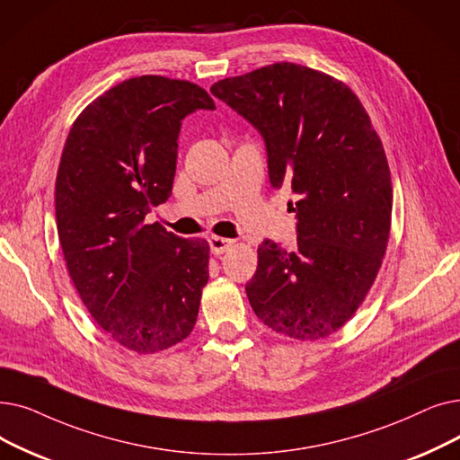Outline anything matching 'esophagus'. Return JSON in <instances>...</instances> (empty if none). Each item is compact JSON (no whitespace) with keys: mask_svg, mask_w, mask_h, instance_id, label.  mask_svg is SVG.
<instances>
[{"mask_svg":"<svg viewBox=\"0 0 460 460\" xmlns=\"http://www.w3.org/2000/svg\"><path fill=\"white\" fill-rule=\"evenodd\" d=\"M208 243H210L212 253H216V255L226 253V252H227L229 248H233V244H234V241H231V238H224V236H212Z\"/></svg>","mask_w":460,"mask_h":460,"instance_id":"obj_1","label":"esophagus"}]
</instances>
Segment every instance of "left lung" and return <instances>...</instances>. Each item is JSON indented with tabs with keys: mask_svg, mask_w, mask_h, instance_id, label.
Returning a JSON list of instances; mask_svg holds the SVG:
<instances>
[{
	"mask_svg": "<svg viewBox=\"0 0 460 460\" xmlns=\"http://www.w3.org/2000/svg\"><path fill=\"white\" fill-rule=\"evenodd\" d=\"M210 92L263 135L272 186L298 197L296 246L265 238L248 301L272 331L323 341L355 315L384 263L393 184L382 138L342 81L306 66H265Z\"/></svg>",
	"mask_w": 460,
	"mask_h": 460,
	"instance_id": "8db88e82",
	"label": "left lung"
}]
</instances>
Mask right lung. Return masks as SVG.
<instances>
[{
    "label": "right lung",
    "instance_id": "add662e5",
    "mask_svg": "<svg viewBox=\"0 0 460 460\" xmlns=\"http://www.w3.org/2000/svg\"><path fill=\"white\" fill-rule=\"evenodd\" d=\"M205 88L143 75L107 90L76 116L56 174V227L73 286L95 323L135 353L164 351L191 334L210 246L145 224L165 203L178 133Z\"/></svg>",
    "mask_w": 460,
    "mask_h": 460
}]
</instances>
